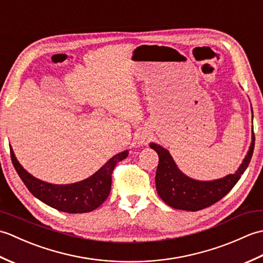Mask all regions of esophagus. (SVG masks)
Masks as SVG:
<instances>
[{
	"label": "esophagus",
	"mask_w": 263,
	"mask_h": 263,
	"mask_svg": "<svg viewBox=\"0 0 263 263\" xmlns=\"http://www.w3.org/2000/svg\"><path fill=\"white\" fill-rule=\"evenodd\" d=\"M149 132L147 130H141L138 132V135L136 137V140L138 144H146L149 141Z\"/></svg>",
	"instance_id": "obj_1"
}]
</instances>
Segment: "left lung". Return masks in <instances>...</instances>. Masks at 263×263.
<instances>
[{
    "label": "left lung",
    "instance_id": "obj_1",
    "mask_svg": "<svg viewBox=\"0 0 263 263\" xmlns=\"http://www.w3.org/2000/svg\"><path fill=\"white\" fill-rule=\"evenodd\" d=\"M254 141L255 137L253 132L252 143L247 157L234 174L209 182L195 181L184 175L177 168L172 156L166 149L156 143H152L150 148L156 150L159 156V163L156 172V187L159 197L172 208L186 211H198L218 202L235 186L245 170L248 168L253 155Z\"/></svg>",
    "mask_w": 263,
    "mask_h": 263
}]
</instances>
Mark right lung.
<instances>
[{"instance_id": "obj_1", "label": "right lung", "mask_w": 263, "mask_h": 263, "mask_svg": "<svg viewBox=\"0 0 263 263\" xmlns=\"http://www.w3.org/2000/svg\"><path fill=\"white\" fill-rule=\"evenodd\" d=\"M10 154L16 173L30 193L52 208L70 214L92 211L107 199L110 192L111 173L116 164L127 156V152L115 155L98 172L81 182L55 185L38 180L24 170L16 160L12 148H10Z\"/></svg>"}]
</instances>
